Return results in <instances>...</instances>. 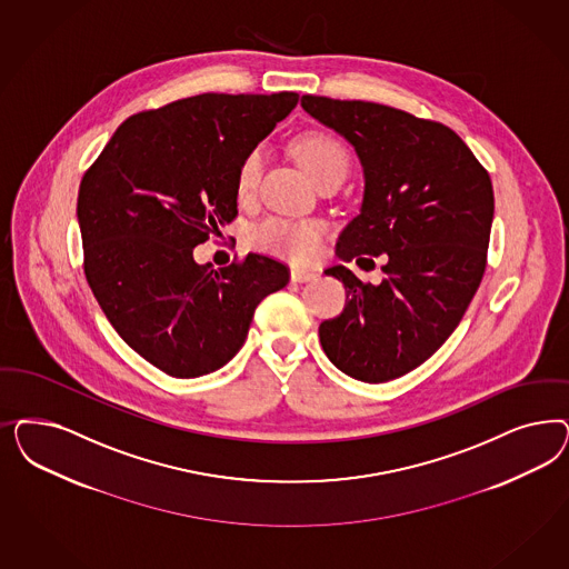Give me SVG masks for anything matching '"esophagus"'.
Returning a JSON list of instances; mask_svg holds the SVG:
<instances>
[{"instance_id":"obj_1","label":"esophagus","mask_w":569,"mask_h":569,"mask_svg":"<svg viewBox=\"0 0 569 569\" xmlns=\"http://www.w3.org/2000/svg\"><path fill=\"white\" fill-rule=\"evenodd\" d=\"M318 276L316 270H308V268H291V280L293 282H308Z\"/></svg>"}]
</instances>
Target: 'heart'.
<instances>
[{
	"label": "heart",
	"instance_id": "1",
	"mask_svg": "<svg viewBox=\"0 0 569 569\" xmlns=\"http://www.w3.org/2000/svg\"><path fill=\"white\" fill-rule=\"evenodd\" d=\"M295 154L301 166L310 171L316 182L325 180L335 171L348 173V150L346 147L325 131H308L297 138ZM263 169V152L253 148L240 161L237 173V192L239 197H249L256 190L259 176ZM325 237V223L320 220H291V218H270L257 226L253 232V244L261 251L272 256L293 259V261H310L320 247Z\"/></svg>",
	"mask_w": 569,
	"mask_h": 569
}]
</instances>
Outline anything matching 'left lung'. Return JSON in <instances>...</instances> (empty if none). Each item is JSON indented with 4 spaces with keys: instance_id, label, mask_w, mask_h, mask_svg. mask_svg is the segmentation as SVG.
Listing matches in <instances>:
<instances>
[{
    "instance_id": "left-lung-1",
    "label": "left lung",
    "mask_w": 569,
    "mask_h": 569,
    "mask_svg": "<svg viewBox=\"0 0 569 569\" xmlns=\"http://www.w3.org/2000/svg\"><path fill=\"white\" fill-rule=\"evenodd\" d=\"M301 107L346 138L365 178L360 213L337 242L341 263L327 270L348 303L320 325V343L351 379L386 383L421 367L459 327L486 270L492 182L441 123L362 100L303 96ZM381 252V286H365L345 266Z\"/></svg>"
}]
</instances>
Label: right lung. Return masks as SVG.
Returning <instances> with one entry per match:
<instances>
[{
    "label": "right lung",
    "instance_id": "right-lung-1",
    "mask_svg": "<svg viewBox=\"0 0 569 569\" xmlns=\"http://www.w3.org/2000/svg\"><path fill=\"white\" fill-rule=\"evenodd\" d=\"M295 92L201 93L129 117L83 176L86 276L119 337L178 379L228 365L266 295L289 282L272 257L220 272L194 247L237 218L240 161L297 107Z\"/></svg>",
    "mask_w": 569,
    "mask_h": 569
}]
</instances>
